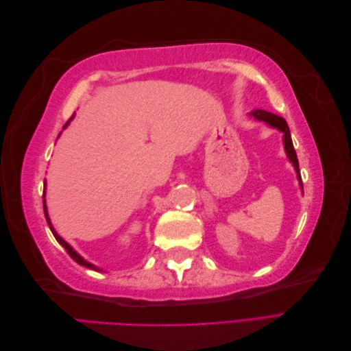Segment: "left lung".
<instances>
[{
    "instance_id": "1",
    "label": "left lung",
    "mask_w": 351,
    "mask_h": 351,
    "mask_svg": "<svg viewBox=\"0 0 351 351\" xmlns=\"http://www.w3.org/2000/svg\"><path fill=\"white\" fill-rule=\"evenodd\" d=\"M250 115L253 117V119H256V120H259V121L267 123L268 125L274 127V129H278L280 132L284 133V149H285V152H287V156H289V159L293 162V165H294V168H295L297 178H299L300 187L303 189L302 177H300V169H299V159H297V155H295V151H294L293 141H291V134H290V129H289V125H287V121L282 119V117L275 115V114L268 112V111H263V110L252 111Z\"/></svg>"
}]
</instances>
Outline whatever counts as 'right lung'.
<instances>
[{"instance_id":"add662e5","label":"right lung","mask_w":351,"mask_h":351,"mask_svg":"<svg viewBox=\"0 0 351 351\" xmlns=\"http://www.w3.org/2000/svg\"><path fill=\"white\" fill-rule=\"evenodd\" d=\"M73 117H74V114L70 117V120L64 124V127H62V129H66V127L69 125V123L73 120ZM45 196V195H44ZM44 212H45V218H47V222H48V226H49V228H51V231H52V234H54V237H56V240L61 244V246L62 247H64L66 250H67V253L70 254V256L74 259V261H76L79 265H82V267H86V268H90V269H95V271H99V268H97V267H95V265H92V263H89L88 261H84L82 256H80V254L77 253V252H74L73 250V247L70 246V244L67 243V241H64V240H62L58 234H57V232H56V230H54V227H52V224H51V221H49V217H48V210H47V205H45V199H44Z\"/></svg>"}]
</instances>
